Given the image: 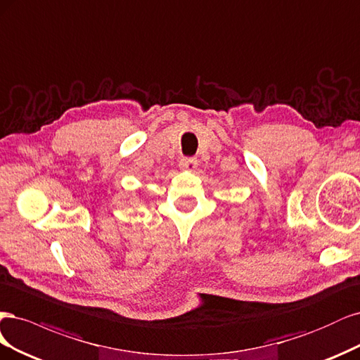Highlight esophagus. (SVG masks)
Here are the masks:
<instances>
[{"label": "esophagus", "instance_id": "34e87169", "mask_svg": "<svg viewBox=\"0 0 360 360\" xmlns=\"http://www.w3.org/2000/svg\"><path fill=\"white\" fill-rule=\"evenodd\" d=\"M197 160L195 158H190V157H182L181 160H179V167L181 169H184V170H190V172H193L194 169H197Z\"/></svg>", "mask_w": 360, "mask_h": 360}]
</instances>
